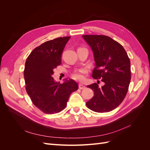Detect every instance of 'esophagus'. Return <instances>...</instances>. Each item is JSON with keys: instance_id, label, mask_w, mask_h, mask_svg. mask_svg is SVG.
Here are the masks:
<instances>
[{"instance_id": "esophagus-1", "label": "esophagus", "mask_w": 150, "mask_h": 150, "mask_svg": "<svg viewBox=\"0 0 150 150\" xmlns=\"http://www.w3.org/2000/svg\"><path fill=\"white\" fill-rule=\"evenodd\" d=\"M79 88L80 89H84L86 88V86H84V85H83V84H79Z\"/></svg>"}]
</instances>
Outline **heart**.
<instances>
[{
  "label": "heart",
  "instance_id": "heart-1",
  "mask_svg": "<svg viewBox=\"0 0 150 150\" xmlns=\"http://www.w3.org/2000/svg\"><path fill=\"white\" fill-rule=\"evenodd\" d=\"M86 72H87V70L85 68H83V69H81L78 71L74 72L72 74V78L76 81H82L84 79V76H83V74H85Z\"/></svg>",
  "mask_w": 150,
  "mask_h": 150
}]
</instances>
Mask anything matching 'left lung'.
<instances>
[{
	"label": "left lung",
	"instance_id": "1",
	"mask_svg": "<svg viewBox=\"0 0 150 150\" xmlns=\"http://www.w3.org/2000/svg\"><path fill=\"white\" fill-rule=\"evenodd\" d=\"M83 38L91 47L96 67L93 78L101 79L98 83L87 86L93 90L94 96L86 106L95 112H110L124 100L131 80L130 60L125 49L111 38L104 35H84Z\"/></svg>",
	"mask_w": 150,
	"mask_h": 150
}]
</instances>
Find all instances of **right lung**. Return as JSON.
<instances>
[{
	"label": "right lung",
	"instance_id": "obj_1",
	"mask_svg": "<svg viewBox=\"0 0 150 150\" xmlns=\"http://www.w3.org/2000/svg\"><path fill=\"white\" fill-rule=\"evenodd\" d=\"M70 36L48 40L35 47L27 58L24 68L25 89L31 101L46 114L61 112L78 84L72 79L62 84L54 81V69L61 64V56Z\"/></svg>",
	"mask_w": 150,
	"mask_h": 150
}]
</instances>
